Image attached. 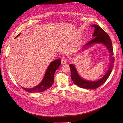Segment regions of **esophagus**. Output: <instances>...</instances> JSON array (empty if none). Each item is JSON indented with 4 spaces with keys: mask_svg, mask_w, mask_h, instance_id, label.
<instances>
[{
    "mask_svg": "<svg viewBox=\"0 0 123 123\" xmlns=\"http://www.w3.org/2000/svg\"><path fill=\"white\" fill-rule=\"evenodd\" d=\"M66 63H67V60L65 58H62V60H61V63H62V64L64 65V64H66Z\"/></svg>",
    "mask_w": 123,
    "mask_h": 123,
    "instance_id": "obj_1",
    "label": "esophagus"
}]
</instances>
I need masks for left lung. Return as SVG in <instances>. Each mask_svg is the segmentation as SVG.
<instances>
[{"label":"left lung","mask_w":123,"mask_h":123,"mask_svg":"<svg viewBox=\"0 0 123 123\" xmlns=\"http://www.w3.org/2000/svg\"><path fill=\"white\" fill-rule=\"evenodd\" d=\"M92 26L95 29L93 34H92V37L94 38L84 45V46L82 47V50L81 49V51H83L85 49L90 48L94 44H102L106 47V48L109 51L110 62L106 74L98 80L94 81L87 80L83 78L79 75L74 65L72 64L69 65V66L71 68V78L74 84L80 87L87 89H97V87L101 86L106 82L112 72L114 63V57L113 56V50L112 44L110 37L98 25L94 24Z\"/></svg>","instance_id":"left-lung-1"}]
</instances>
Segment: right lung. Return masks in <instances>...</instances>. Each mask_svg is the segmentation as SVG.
<instances>
[{"label": "right lung", "instance_id": "1", "mask_svg": "<svg viewBox=\"0 0 123 123\" xmlns=\"http://www.w3.org/2000/svg\"><path fill=\"white\" fill-rule=\"evenodd\" d=\"M20 34L21 33L17 35L15 38L18 37ZM60 64L61 60L60 59H56L50 62L47 68L46 72L42 81L37 86L31 89L25 88V87H23L22 86L21 87L25 91L30 93L41 92L47 90L51 87L52 84H53L54 81L55 73L56 69L60 66Z\"/></svg>", "mask_w": 123, "mask_h": 123}]
</instances>
